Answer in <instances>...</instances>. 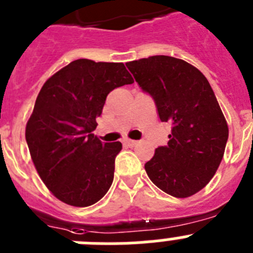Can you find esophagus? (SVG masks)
<instances>
[{"mask_svg": "<svg viewBox=\"0 0 253 253\" xmlns=\"http://www.w3.org/2000/svg\"><path fill=\"white\" fill-rule=\"evenodd\" d=\"M124 143H125V146L134 147L138 142H137V140H133V139H126V140H124Z\"/></svg>", "mask_w": 253, "mask_h": 253, "instance_id": "1", "label": "esophagus"}]
</instances>
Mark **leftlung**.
I'll list each match as a JSON object with an SVG mask.
<instances>
[{"instance_id": "1", "label": "left lung", "mask_w": 253, "mask_h": 253, "mask_svg": "<svg viewBox=\"0 0 253 253\" xmlns=\"http://www.w3.org/2000/svg\"><path fill=\"white\" fill-rule=\"evenodd\" d=\"M158 116L172 125L167 146L144 165L151 181L175 198H189L215 175L228 140V124L205 76L193 64L169 55L128 62Z\"/></svg>"}]
</instances>
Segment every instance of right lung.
<instances>
[{
  "label": "right lung",
  "instance_id": "obj_1",
  "mask_svg": "<svg viewBox=\"0 0 253 253\" xmlns=\"http://www.w3.org/2000/svg\"><path fill=\"white\" fill-rule=\"evenodd\" d=\"M133 82L123 63L77 59L43 84L25 138L40 178L58 200L90 207L110 189L122 143H102L92 131L109 92Z\"/></svg>",
  "mask_w": 253,
  "mask_h": 253
}]
</instances>
